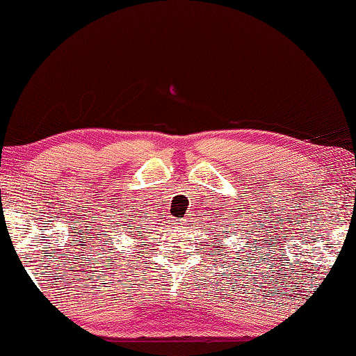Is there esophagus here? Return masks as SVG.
<instances>
[{
  "instance_id": "34e87169",
  "label": "esophagus",
  "mask_w": 356,
  "mask_h": 356,
  "mask_svg": "<svg viewBox=\"0 0 356 356\" xmlns=\"http://www.w3.org/2000/svg\"><path fill=\"white\" fill-rule=\"evenodd\" d=\"M176 224H179V222H176Z\"/></svg>"
}]
</instances>
